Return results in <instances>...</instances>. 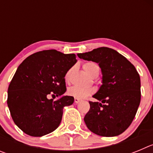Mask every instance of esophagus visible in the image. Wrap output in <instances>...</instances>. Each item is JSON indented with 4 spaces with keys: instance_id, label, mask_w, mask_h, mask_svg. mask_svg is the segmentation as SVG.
Returning a JSON list of instances; mask_svg holds the SVG:
<instances>
[{
    "instance_id": "1",
    "label": "esophagus",
    "mask_w": 153,
    "mask_h": 153,
    "mask_svg": "<svg viewBox=\"0 0 153 153\" xmlns=\"http://www.w3.org/2000/svg\"><path fill=\"white\" fill-rule=\"evenodd\" d=\"M80 101H81L80 99L76 98V97H75V98H74V102H75V103H78V102H79Z\"/></svg>"
}]
</instances>
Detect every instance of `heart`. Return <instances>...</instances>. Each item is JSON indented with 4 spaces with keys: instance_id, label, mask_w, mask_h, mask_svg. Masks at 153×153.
I'll use <instances>...</instances> for the list:
<instances>
[{
    "instance_id": "obj_1",
    "label": "heart",
    "mask_w": 153,
    "mask_h": 153,
    "mask_svg": "<svg viewBox=\"0 0 153 153\" xmlns=\"http://www.w3.org/2000/svg\"><path fill=\"white\" fill-rule=\"evenodd\" d=\"M83 67L86 73L87 74L94 77V76H97L100 74V67L97 63L93 61H89L85 63L83 65ZM72 72V69H70L68 72L67 73L66 76H65V79L66 80L68 81L70 79V74ZM95 90L92 87H85V86H73L68 89L69 95L73 96L76 98H85V97H88V96L91 95L93 93H94Z\"/></svg>"
}]
</instances>
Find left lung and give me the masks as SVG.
<instances>
[{
    "label": "left lung",
    "instance_id": "obj_1",
    "mask_svg": "<svg viewBox=\"0 0 153 153\" xmlns=\"http://www.w3.org/2000/svg\"><path fill=\"white\" fill-rule=\"evenodd\" d=\"M77 55L99 63L102 74V86L93 96L100 102H89L90 110L84 117L86 126L101 136L121 134L132 123L140 106V74L125 56L109 47Z\"/></svg>",
    "mask_w": 153,
    "mask_h": 153
}]
</instances>
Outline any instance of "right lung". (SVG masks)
Returning a JSON list of instances; mask_svg holds the SVG:
<instances>
[{
	"mask_svg": "<svg viewBox=\"0 0 153 153\" xmlns=\"http://www.w3.org/2000/svg\"><path fill=\"white\" fill-rule=\"evenodd\" d=\"M76 61L74 53L47 50L20 64L8 87L7 106L14 123L26 134L40 137L59 126L63 107L74 103V97L63 95L64 77Z\"/></svg>",
	"mask_w": 153,
	"mask_h": 153,
	"instance_id": "1",
	"label": "right lung"
}]
</instances>
